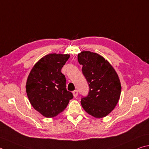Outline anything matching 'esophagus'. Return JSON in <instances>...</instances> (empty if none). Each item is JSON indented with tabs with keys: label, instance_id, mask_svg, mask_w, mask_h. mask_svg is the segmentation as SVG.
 I'll list each match as a JSON object with an SVG mask.
<instances>
[{
	"label": "esophagus",
	"instance_id": "obj_1",
	"mask_svg": "<svg viewBox=\"0 0 149 149\" xmlns=\"http://www.w3.org/2000/svg\"><path fill=\"white\" fill-rule=\"evenodd\" d=\"M73 95H74V96L75 97H77V95H78V92H77V90H75L74 91H73Z\"/></svg>",
	"mask_w": 149,
	"mask_h": 149
}]
</instances>
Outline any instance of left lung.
<instances>
[{
    "label": "left lung",
    "instance_id": "left-lung-1",
    "mask_svg": "<svg viewBox=\"0 0 149 149\" xmlns=\"http://www.w3.org/2000/svg\"><path fill=\"white\" fill-rule=\"evenodd\" d=\"M82 72L89 86L88 96L81 104L84 110L93 117H106L114 109L119 100L121 84L111 64L99 54L89 51L77 55Z\"/></svg>",
    "mask_w": 149,
    "mask_h": 149
}]
</instances>
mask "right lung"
Returning a JSON list of instances; mask_svg holds the SVG:
<instances>
[{
	"label": "right lung",
	"mask_w": 149,
	"mask_h": 149,
	"mask_svg": "<svg viewBox=\"0 0 149 149\" xmlns=\"http://www.w3.org/2000/svg\"><path fill=\"white\" fill-rule=\"evenodd\" d=\"M69 58V54H48L30 72L26 83L29 100L45 117H55L63 112L74 97L66 90V79L61 72Z\"/></svg>",
	"instance_id": "obj_1"
}]
</instances>
